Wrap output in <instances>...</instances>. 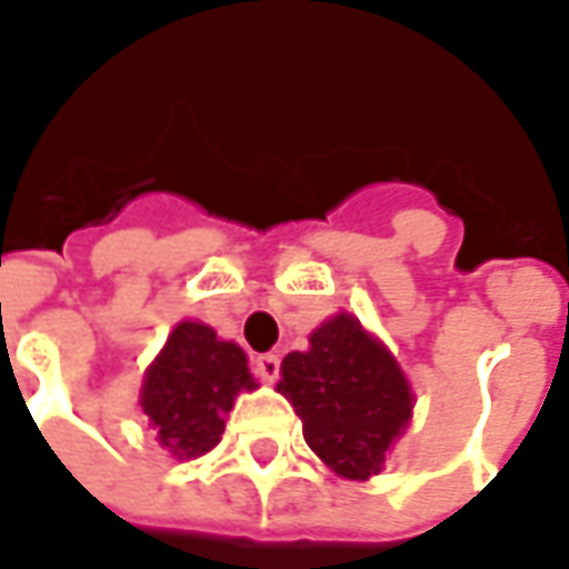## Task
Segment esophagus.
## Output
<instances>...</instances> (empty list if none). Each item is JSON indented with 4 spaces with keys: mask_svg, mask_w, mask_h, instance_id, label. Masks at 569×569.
Here are the masks:
<instances>
[{
    "mask_svg": "<svg viewBox=\"0 0 569 569\" xmlns=\"http://www.w3.org/2000/svg\"><path fill=\"white\" fill-rule=\"evenodd\" d=\"M252 365H254V373H258L261 380L273 382L277 377H280V358H277V355H258Z\"/></svg>",
    "mask_w": 569,
    "mask_h": 569,
    "instance_id": "1",
    "label": "esophagus"
}]
</instances>
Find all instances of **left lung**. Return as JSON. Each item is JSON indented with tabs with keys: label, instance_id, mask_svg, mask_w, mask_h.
<instances>
[{
	"label": "left lung",
	"instance_id": "obj_1",
	"mask_svg": "<svg viewBox=\"0 0 569 569\" xmlns=\"http://www.w3.org/2000/svg\"><path fill=\"white\" fill-rule=\"evenodd\" d=\"M277 389L301 417L308 448L346 479L380 473L415 408L392 351L346 311L317 327L311 349L286 355Z\"/></svg>",
	"mask_w": 569,
	"mask_h": 569
}]
</instances>
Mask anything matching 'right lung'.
<instances>
[{
	"instance_id": "add662e5",
	"label": "right lung",
	"mask_w": 569,
	"mask_h": 569,
	"mask_svg": "<svg viewBox=\"0 0 569 569\" xmlns=\"http://www.w3.org/2000/svg\"><path fill=\"white\" fill-rule=\"evenodd\" d=\"M254 386L246 351L199 320H183L146 370L139 408L161 448L177 461H192L218 446L236 396Z\"/></svg>"
}]
</instances>
